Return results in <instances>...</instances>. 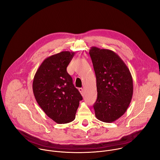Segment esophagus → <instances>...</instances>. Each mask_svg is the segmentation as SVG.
Masks as SVG:
<instances>
[{
	"mask_svg": "<svg viewBox=\"0 0 160 160\" xmlns=\"http://www.w3.org/2000/svg\"><path fill=\"white\" fill-rule=\"evenodd\" d=\"M78 90H79V92H80V94H82V96H84V91H83V88H78Z\"/></svg>",
	"mask_w": 160,
	"mask_h": 160,
	"instance_id": "obj_1",
	"label": "esophagus"
}]
</instances>
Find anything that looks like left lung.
Masks as SVG:
<instances>
[{"label":"left lung","instance_id":"left-lung-1","mask_svg":"<svg viewBox=\"0 0 160 160\" xmlns=\"http://www.w3.org/2000/svg\"><path fill=\"white\" fill-rule=\"evenodd\" d=\"M89 54L96 77V117L103 122H113L126 112L132 100V75L123 61L112 51L92 47Z\"/></svg>","mask_w":160,"mask_h":160}]
</instances>
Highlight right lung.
I'll use <instances>...</instances> for the list:
<instances>
[{"mask_svg": "<svg viewBox=\"0 0 160 160\" xmlns=\"http://www.w3.org/2000/svg\"><path fill=\"white\" fill-rule=\"evenodd\" d=\"M74 52L62 51L42 62L34 76L35 98L48 117L59 124L73 121L82 96L66 68Z\"/></svg>", "mask_w": 160, "mask_h": 160, "instance_id": "obj_1", "label": "right lung"}]
</instances>
